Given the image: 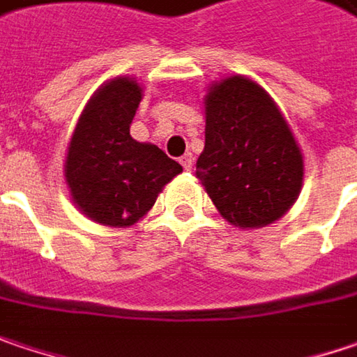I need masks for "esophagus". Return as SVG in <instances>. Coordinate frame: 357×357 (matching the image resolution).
<instances>
[{
    "instance_id": "34e87169",
    "label": "esophagus",
    "mask_w": 357,
    "mask_h": 357,
    "mask_svg": "<svg viewBox=\"0 0 357 357\" xmlns=\"http://www.w3.org/2000/svg\"><path fill=\"white\" fill-rule=\"evenodd\" d=\"M181 165H183V169L185 170H190L192 169V165H195V156H192L190 152H187V154L181 158Z\"/></svg>"
}]
</instances>
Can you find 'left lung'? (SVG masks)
Returning a JSON list of instances; mask_svg holds the SVG:
<instances>
[{"label":"left lung","mask_w":357,"mask_h":357,"mask_svg":"<svg viewBox=\"0 0 357 357\" xmlns=\"http://www.w3.org/2000/svg\"><path fill=\"white\" fill-rule=\"evenodd\" d=\"M205 151L197 176L235 227L273 223L294 205L303 156L275 102L255 82L231 76L205 96Z\"/></svg>","instance_id":"left-lung-1"}]
</instances>
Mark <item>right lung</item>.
Masks as SVG:
<instances>
[{
  "instance_id": "add662e5",
  "label": "right lung",
  "mask_w": 357,
  "mask_h": 357,
  "mask_svg": "<svg viewBox=\"0 0 357 357\" xmlns=\"http://www.w3.org/2000/svg\"><path fill=\"white\" fill-rule=\"evenodd\" d=\"M140 100L136 82L114 78L88 102L72 136L66 183L74 203L96 223L134 225L151 211L162 187L183 172L158 146L130 136Z\"/></svg>"
}]
</instances>
